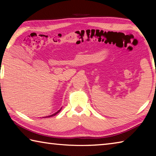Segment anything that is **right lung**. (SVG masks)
I'll return each mask as SVG.
<instances>
[{
	"label": "right lung",
	"mask_w": 156,
	"mask_h": 156,
	"mask_svg": "<svg viewBox=\"0 0 156 156\" xmlns=\"http://www.w3.org/2000/svg\"><path fill=\"white\" fill-rule=\"evenodd\" d=\"M61 109H62V107L61 108H60V109L58 110V112H56V113H54V114H52V115H48V116H46V117L45 118H50V117H52V116H54L55 115H56L57 114V113H58L60 112V111H61Z\"/></svg>",
	"instance_id": "add662e5"
}]
</instances>
